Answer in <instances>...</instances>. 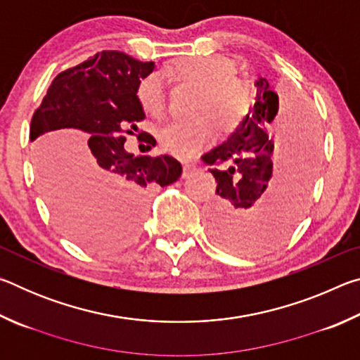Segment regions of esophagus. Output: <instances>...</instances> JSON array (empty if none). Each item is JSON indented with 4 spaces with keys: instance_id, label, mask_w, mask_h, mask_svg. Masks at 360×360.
<instances>
[{
    "instance_id": "esophagus-1",
    "label": "esophagus",
    "mask_w": 360,
    "mask_h": 360,
    "mask_svg": "<svg viewBox=\"0 0 360 360\" xmlns=\"http://www.w3.org/2000/svg\"><path fill=\"white\" fill-rule=\"evenodd\" d=\"M195 172H198L197 167H195V165H188V163H186L184 169H182V178H184V179L191 178V176H192Z\"/></svg>"
}]
</instances>
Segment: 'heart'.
Wrapping results in <instances>:
<instances>
[{"label":"heart","mask_w":360,"mask_h":360,"mask_svg":"<svg viewBox=\"0 0 360 360\" xmlns=\"http://www.w3.org/2000/svg\"><path fill=\"white\" fill-rule=\"evenodd\" d=\"M173 72L198 87L191 120H172L157 131L162 149L174 157H197L210 148L219 131H233L245 117L249 105L246 84L233 77V65L222 57H187L176 62ZM136 98L146 112L162 115L167 106L165 84L158 72L139 81Z\"/></svg>","instance_id":"obj_1"}]
</instances>
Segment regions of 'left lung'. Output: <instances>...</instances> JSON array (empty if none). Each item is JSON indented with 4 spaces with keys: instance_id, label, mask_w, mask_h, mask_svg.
Returning <instances> with one entry per match:
<instances>
[{
    "instance_id": "left-lung-1",
    "label": "left lung",
    "mask_w": 360,
    "mask_h": 360,
    "mask_svg": "<svg viewBox=\"0 0 360 360\" xmlns=\"http://www.w3.org/2000/svg\"><path fill=\"white\" fill-rule=\"evenodd\" d=\"M255 103L227 141L202 158L217 181L206 214L212 240L230 251L260 254L276 246L300 217L316 174L318 129L309 109L279 98L265 77ZM278 160L277 176L272 160Z\"/></svg>"
}]
</instances>
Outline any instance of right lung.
Listing matches in <instances>:
<instances>
[{
  "mask_svg": "<svg viewBox=\"0 0 360 360\" xmlns=\"http://www.w3.org/2000/svg\"><path fill=\"white\" fill-rule=\"evenodd\" d=\"M154 66L119 51L98 52L60 72L33 114L41 191L60 229L87 249L133 238L149 191L182 173L174 157H135L124 148V131L138 130L146 117L136 87ZM144 143L150 149L155 139L146 135Z\"/></svg>",
  "mask_w": 360,
  "mask_h": 360,
  "instance_id": "obj_1",
  "label": "right lung"
}]
</instances>
